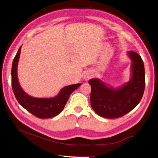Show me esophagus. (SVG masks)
<instances>
[{"label": "esophagus", "mask_w": 158, "mask_h": 158, "mask_svg": "<svg viewBox=\"0 0 158 158\" xmlns=\"http://www.w3.org/2000/svg\"><path fill=\"white\" fill-rule=\"evenodd\" d=\"M90 77H91V76H89V75H88V76H85V78L86 79H89L90 78Z\"/></svg>", "instance_id": "esophagus-1"}]
</instances>
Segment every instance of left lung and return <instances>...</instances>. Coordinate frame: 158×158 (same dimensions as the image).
Wrapping results in <instances>:
<instances>
[{
  "mask_svg": "<svg viewBox=\"0 0 158 158\" xmlns=\"http://www.w3.org/2000/svg\"><path fill=\"white\" fill-rule=\"evenodd\" d=\"M132 60V76L130 81L118 88L107 86L98 79L89 80L92 91L90 102L98 115L109 119L122 117L138 105L145 86V67L140 56L129 51Z\"/></svg>",
  "mask_w": 158,
  "mask_h": 158,
  "instance_id": "left-lung-1",
  "label": "left lung"
}]
</instances>
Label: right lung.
<instances>
[{"instance_id": "1", "label": "right lung", "mask_w": 158, "mask_h": 158, "mask_svg": "<svg viewBox=\"0 0 158 158\" xmlns=\"http://www.w3.org/2000/svg\"><path fill=\"white\" fill-rule=\"evenodd\" d=\"M21 48L22 46L13 59L11 69L12 88L17 100L23 108L39 118H51L58 115L64 108L71 93L81 84L77 83L66 86L53 98H39L29 96L21 88L18 78V64Z\"/></svg>"}]
</instances>
